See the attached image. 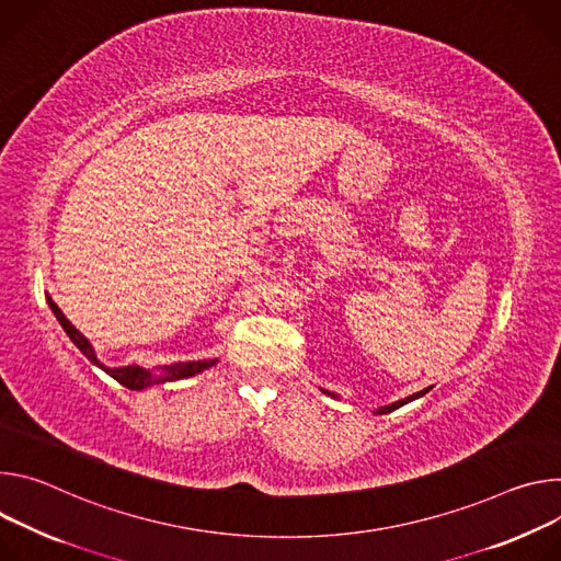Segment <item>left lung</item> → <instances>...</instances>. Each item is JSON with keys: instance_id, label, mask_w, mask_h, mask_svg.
Wrapping results in <instances>:
<instances>
[{"instance_id": "8db88e82", "label": "left lung", "mask_w": 561, "mask_h": 561, "mask_svg": "<svg viewBox=\"0 0 561 561\" xmlns=\"http://www.w3.org/2000/svg\"><path fill=\"white\" fill-rule=\"evenodd\" d=\"M323 392H325V394H330V397H336V394H332V392H328V390H323ZM425 392H430V388H425V390H421V392H416V394H412V397H405V399H401V401H397V403L383 405V408H379V410H377V414H388V412H394L397 408H401V405H405V403H410V401H414V399L423 397Z\"/></svg>"}]
</instances>
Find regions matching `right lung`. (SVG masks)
<instances>
[{
	"mask_svg": "<svg viewBox=\"0 0 561 561\" xmlns=\"http://www.w3.org/2000/svg\"><path fill=\"white\" fill-rule=\"evenodd\" d=\"M48 307L53 309L55 319L59 321L61 328H65V332L69 334V339L76 343V347H78L93 365H98L100 369H104L108 377H113L117 383H122L124 388H129V390H145V388L156 386V383H167V381H178V379H190V377H196V375H201V371H205L207 367H211V365L218 363V358L173 363V365H162V367L158 369V375H156V371H151V369L140 367V365L106 367L104 363L98 360L95 350H93V345L84 339V334L71 325V321H69L65 314H61V309H59L50 298H48Z\"/></svg>",
	"mask_w": 561,
	"mask_h": 561,
	"instance_id": "add662e5",
	"label": "right lung"
}]
</instances>
